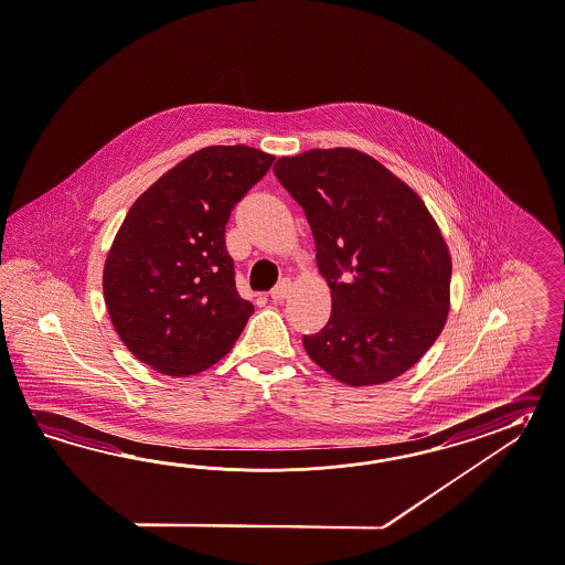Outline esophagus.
Masks as SVG:
<instances>
[{
    "label": "esophagus",
    "instance_id": "1",
    "mask_svg": "<svg viewBox=\"0 0 565 565\" xmlns=\"http://www.w3.org/2000/svg\"><path fill=\"white\" fill-rule=\"evenodd\" d=\"M290 292V280L289 278H282L278 285H276L275 289L270 290V297L275 299V301H282V299H287Z\"/></svg>",
    "mask_w": 565,
    "mask_h": 565
}]
</instances>
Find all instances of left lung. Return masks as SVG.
<instances>
[{"instance_id": "obj_1", "label": "left lung", "mask_w": 565, "mask_h": 565, "mask_svg": "<svg viewBox=\"0 0 565 565\" xmlns=\"http://www.w3.org/2000/svg\"><path fill=\"white\" fill-rule=\"evenodd\" d=\"M316 239L332 316L303 335L333 379L379 385L412 369L449 316L450 254L418 194L356 149H311L275 163Z\"/></svg>"}]
</instances>
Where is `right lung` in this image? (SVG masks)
Here are the masks:
<instances>
[{"label": "right lung", "instance_id": "obj_1", "mask_svg": "<svg viewBox=\"0 0 565 565\" xmlns=\"http://www.w3.org/2000/svg\"><path fill=\"white\" fill-rule=\"evenodd\" d=\"M275 156L204 147L130 206L104 264V299L135 359L163 375H196L221 361L254 313L235 287L225 246L233 206Z\"/></svg>", "mask_w": 565, "mask_h": 565}]
</instances>
